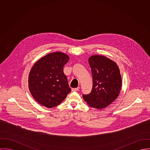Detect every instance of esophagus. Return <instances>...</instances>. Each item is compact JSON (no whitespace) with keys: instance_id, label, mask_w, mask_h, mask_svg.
I'll return each instance as SVG.
<instances>
[{"instance_id":"1","label":"esophagus","mask_w":150,"mask_h":150,"mask_svg":"<svg viewBox=\"0 0 150 150\" xmlns=\"http://www.w3.org/2000/svg\"><path fill=\"white\" fill-rule=\"evenodd\" d=\"M79 88H80L79 87H78L77 88H73L71 89V90H72V91H77L79 90Z\"/></svg>"}]
</instances>
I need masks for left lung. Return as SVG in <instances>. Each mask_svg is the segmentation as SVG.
<instances>
[{"label":"left lung","instance_id":"obj_1","mask_svg":"<svg viewBox=\"0 0 150 150\" xmlns=\"http://www.w3.org/2000/svg\"><path fill=\"white\" fill-rule=\"evenodd\" d=\"M93 86L91 93L83 95L84 100L91 108L101 109L116 100L122 86V78L116 63L102 55L94 54L88 58Z\"/></svg>","mask_w":150,"mask_h":150}]
</instances>
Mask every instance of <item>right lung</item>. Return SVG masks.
I'll return each instance as SVG.
<instances>
[{
    "label": "right lung",
    "instance_id": "add662e5",
    "mask_svg": "<svg viewBox=\"0 0 150 150\" xmlns=\"http://www.w3.org/2000/svg\"><path fill=\"white\" fill-rule=\"evenodd\" d=\"M69 59L67 54L56 52L38 60L28 78L30 92L40 105L48 108L59 105L70 93L64 66Z\"/></svg>",
    "mask_w": 150,
    "mask_h": 150
}]
</instances>
